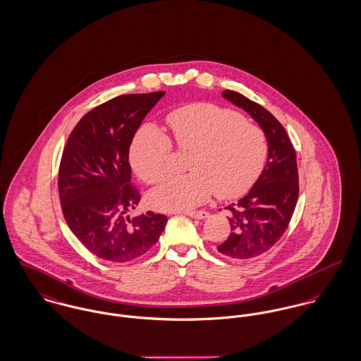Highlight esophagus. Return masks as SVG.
Returning <instances> with one entry per match:
<instances>
[{
  "label": "esophagus",
  "instance_id": "esophagus-1",
  "mask_svg": "<svg viewBox=\"0 0 361 361\" xmlns=\"http://www.w3.org/2000/svg\"><path fill=\"white\" fill-rule=\"evenodd\" d=\"M188 217H191V219H195V220H203V219H206V217H209V213L207 212H188V213H185Z\"/></svg>",
  "mask_w": 361,
  "mask_h": 361
}]
</instances>
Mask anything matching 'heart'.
<instances>
[{"label":"heart","instance_id":"1","mask_svg":"<svg viewBox=\"0 0 361 361\" xmlns=\"http://www.w3.org/2000/svg\"><path fill=\"white\" fill-rule=\"evenodd\" d=\"M167 125L181 149H192L184 176H171L148 194L159 212H185L216 192L222 199L246 194L262 173L268 142L264 132L238 112L196 103L169 114ZM171 141L152 125L141 126L132 140L129 161L145 183H157L170 166Z\"/></svg>","mask_w":361,"mask_h":361}]
</instances>
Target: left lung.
<instances>
[{"mask_svg": "<svg viewBox=\"0 0 361 361\" xmlns=\"http://www.w3.org/2000/svg\"><path fill=\"white\" fill-rule=\"evenodd\" d=\"M222 97L247 112L268 142L267 165L249 194L225 207L231 233L217 246L225 257L246 261L271 249L288 226L300 192L297 157L284 128L271 112L233 90H224Z\"/></svg>", "mask_w": 361, "mask_h": 361, "instance_id": "left-lung-1", "label": "left lung"}]
</instances>
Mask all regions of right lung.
Returning <instances> with one entry per match:
<instances>
[{
    "instance_id": "right-lung-1",
    "label": "right lung",
    "mask_w": 361,
    "mask_h": 361,
    "mask_svg": "<svg viewBox=\"0 0 361 361\" xmlns=\"http://www.w3.org/2000/svg\"><path fill=\"white\" fill-rule=\"evenodd\" d=\"M165 92L122 94L83 115L64 147L59 196L64 219L86 249L110 262H129L159 239L167 217L147 212L132 187L129 148L144 116Z\"/></svg>"
}]
</instances>
